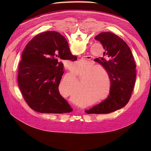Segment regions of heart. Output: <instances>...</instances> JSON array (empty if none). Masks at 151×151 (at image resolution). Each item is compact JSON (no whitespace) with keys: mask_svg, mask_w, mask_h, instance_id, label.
I'll list each match as a JSON object with an SVG mask.
<instances>
[{"mask_svg":"<svg viewBox=\"0 0 151 151\" xmlns=\"http://www.w3.org/2000/svg\"><path fill=\"white\" fill-rule=\"evenodd\" d=\"M83 64V61L80 60L77 62L74 66L79 67ZM76 73L78 76L83 77V80L78 92L71 99L75 104H83L84 98H97L96 103L108 98L112 91V80L109 73L105 68L89 62L81 67ZM58 87L60 94L66 97L73 96L77 91L76 80L69 76L62 79Z\"/></svg>","mask_w":151,"mask_h":151,"instance_id":"heart-1","label":"heart"}]
</instances>
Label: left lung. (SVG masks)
Masks as SVG:
<instances>
[{
	"mask_svg": "<svg viewBox=\"0 0 151 151\" xmlns=\"http://www.w3.org/2000/svg\"><path fill=\"white\" fill-rule=\"evenodd\" d=\"M94 38L105 51L104 57L94 60L109 73L112 80V91L105 100L85 111L88 114H108L128 104L135 84L136 64L129 46L119 37L105 32Z\"/></svg>",
	"mask_w": 151,
	"mask_h": 151,
	"instance_id": "8db88e82",
	"label": "left lung"
}]
</instances>
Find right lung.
Segmentation results:
<instances>
[{"label":"right lung","instance_id":"right-lung-1","mask_svg":"<svg viewBox=\"0 0 151 151\" xmlns=\"http://www.w3.org/2000/svg\"><path fill=\"white\" fill-rule=\"evenodd\" d=\"M18 74L21 93L29 106L41 113L62 114L72 111L59 91L64 73L62 60H76L65 38L55 31L34 37L21 55Z\"/></svg>","mask_w":151,"mask_h":151}]
</instances>
